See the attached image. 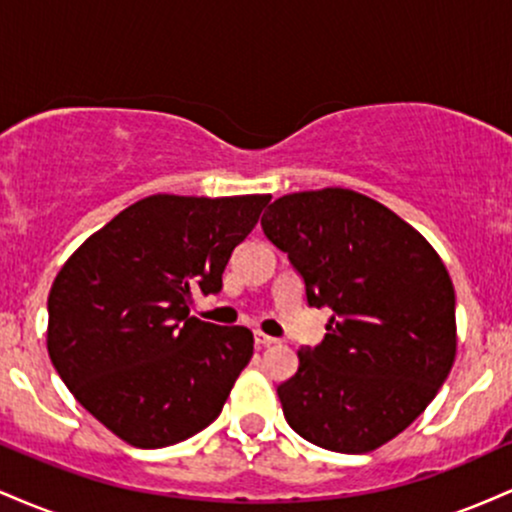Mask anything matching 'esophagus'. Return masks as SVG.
<instances>
[{
  "instance_id": "esophagus-1",
  "label": "esophagus",
  "mask_w": 512,
  "mask_h": 512,
  "mask_svg": "<svg viewBox=\"0 0 512 512\" xmlns=\"http://www.w3.org/2000/svg\"><path fill=\"white\" fill-rule=\"evenodd\" d=\"M255 344H257V349H267V346L279 344V339L269 337V334H264V332H255Z\"/></svg>"
}]
</instances>
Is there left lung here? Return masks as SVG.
<instances>
[{
    "label": "left lung",
    "mask_w": 512,
    "mask_h": 512,
    "mask_svg": "<svg viewBox=\"0 0 512 512\" xmlns=\"http://www.w3.org/2000/svg\"><path fill=\"white\" fill-rule=\"evenodd\" d=\"M327 334L276 387L286 421L325 450L361 455L438 395L457 351L455 289L431 243L395 211L344 187L293 192L262 216Z\"/></svg>",
    "instance_id": "1"
}]
</instances>
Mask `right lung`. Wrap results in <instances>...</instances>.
<instances>
[{
    "instance_id": "add662e5",
    "label": "right lung",
    "mask_w": 512,
    "mask_h": 512,
    "mask_svg": "<svg viewBox=\"0 0 512 512\" xmlns=\"http://www.w3.org/2000/svg\"><path fill=\"white\" fill-rule=\"evenodd\" d=\"M269 195L139 199L64 262L48 296V354L88 414L134 448L180 443L221 414L252 358L248 327L190 317L219 293Z\"/></svg>"
}]
</instances>
